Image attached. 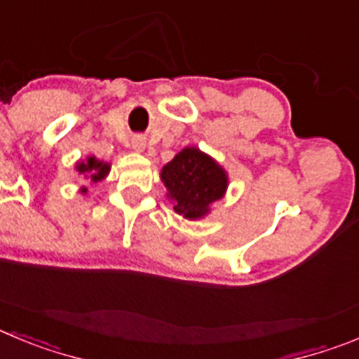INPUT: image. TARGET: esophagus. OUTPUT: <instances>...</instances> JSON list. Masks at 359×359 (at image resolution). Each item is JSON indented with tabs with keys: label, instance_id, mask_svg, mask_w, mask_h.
Wrapping results in <instances>:
<instances>
[{
	"label": "esophagus",
	"instance_id": "esophagus-1",
	"mask_svg": "<svg viewBox=\"0 0 359 359\" xmlns=\"http://www.w3.org/2000/svg\"><path fill=\"white\" fill-rule=\"evenodd\" d=\"M131 146H133L135 151H144L146 149V140H144V137H140V135H137V137H133V140H131Z\"/></svg>",
	"mask_w": 359,
	"mask_h": 359
}]
</instances>
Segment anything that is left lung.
Instances as JSON below:
<instances>
[{"label": "left lung", "mask_w": 359, "mask_h": 359, "mask_svg": "<svg viewBox=\"0 0 359 359\" xmlns=\"http://www.w3.org/2000/svg\"><path fill=\"white\" fill-rule=\"evenodd\" d=\"M174 212L185 219H203L210 206L222 199L228 189V174L219 163L199 151L185 147L163 165L160 172Z\"/></svg>", "instance_id": "obj_1"}]
</instances>
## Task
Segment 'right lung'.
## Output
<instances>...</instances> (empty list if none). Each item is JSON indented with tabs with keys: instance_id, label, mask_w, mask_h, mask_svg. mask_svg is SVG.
<instances>
[{
	"instance_id": "obj_1",
	"label": "right lung",
	"mask_w": 359,
	"mask_h": 359,
	"mask_svg": "<svg viewBox=\"0 0 359 359\" xmlns=\"http://www.w3.org/2000/svg\"><path fill=\"white\" fill-rule=\"evenodd\" d=\"M76 170L80 174H83L85 180H90V182L97 183L103 182L104 177L110 172V163L103 162V160H97L96 156H88L87 160H80L76 163ZM81 192H87V189H81Z\"/></svg>"
}]
</instances>
